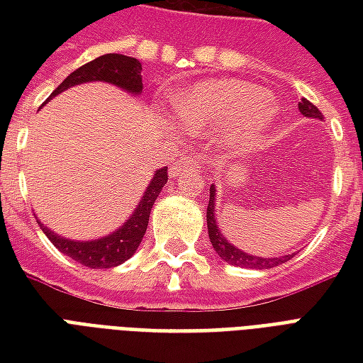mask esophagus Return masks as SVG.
Listing matches in <instances>:
<instances>
[{"mask_svg": "<svg viewBox=\"0 0 363 363\" xmlns=\"http://www.w3.org/2000/svg\"><path fill=\"white\" fill-rule=\"evenodd\" d=\"M200 163L196 157H192V155H186V157H182L177 165H173L169 169V174L171 177H177V174L184 173V171H189V169H196V165Z\"/></svg>", "mask_w": 363, "mask_h": 363, "instance_id": "34e87169", "label": "esophagus"}]
</instances>
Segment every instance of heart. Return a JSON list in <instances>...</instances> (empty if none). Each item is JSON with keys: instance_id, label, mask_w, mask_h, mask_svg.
<instances>
[{"instance_id": "b5f03b06", "label": "heart", "mask_w": 363, "mask_h": 363, "mask_svg": "<svg viewBox=\"0 0 363 363\" xmlns=\"http://www.w3.org/2000/svg\"><path fill=\"white\" fill-rule=\"evenodd\" d=\"M174 118L198 134L231 132L239 147H257L267 140L276 118L268 91L237 79H208L181 91L171 101Z\"/></svg>"}]
</instances>
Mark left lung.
Returning a JSON list of instances; mask_svg holds the SVG:
<instances>
[{
  "mask_svg": "<svg viewBox=\"0 0 363 363\" xmlns=\"http://www.w3.org/2000/svg\"><path fill=\"white\" fill-rule=\"evenodd\" d=\"M299 112L307 116V118L323 120V114L313 103L307 99H301V103L297 104ZM218 190L216 184L210 186V202H208V210H206V221H208V235H210V243H212L213 251L218 252L221 260H225L228 264L241 268H257V270H268V268L284 264L291 259V255H284V257H276V259H264V257H257V255H249V252L241 251L239 247L229 243L225 235L221 233L220 225H218V216H216V200H218Z\"/></svg>",
  "mask_w": 363,
  "mask_h": 363,
  "instance_id": "8db88e82",
  "label": "left lung"
}]
</instances>
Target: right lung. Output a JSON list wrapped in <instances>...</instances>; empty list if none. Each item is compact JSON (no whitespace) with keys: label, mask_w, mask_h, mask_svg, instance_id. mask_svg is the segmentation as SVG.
Returning <instances> with one entry per match:
<instances>
[{"label":"right lung","mask_w":363,"mask_h":363,"mask_svg":"<svg viewBox=\"0 0 363 363\" xmlns=\"http://www.w3.org/2000/svg\"><path fill=\"white\" fill-rule=\"evenodd\" d=\"M91 82L111 83V85H116L122 91L130 93L132 96L142 95V64H140V60L130 58V56H124V54L99 56L93 62L77 67L75 72L67 75L66 79L54 89L50 99L60 95L62 91L69 89V87ZM165 184L167 167H161L153 173L147 189L143 192V196L140 198L134 212L130 213V218L118 229H114L112 233L99 237V239L75 241V239H67V237L54 233L50 228L44 225L43 221H38V223H40L44 235L50 239V243L69 259L77 260L79 264L89 268H114L122 264V262H126L128 259H132V255L138 251V247H140L143 235H145L147 223H150L151 208H153L159 192L163 190Z\"/></svg>","instance_id":"1"}]
</instances>
